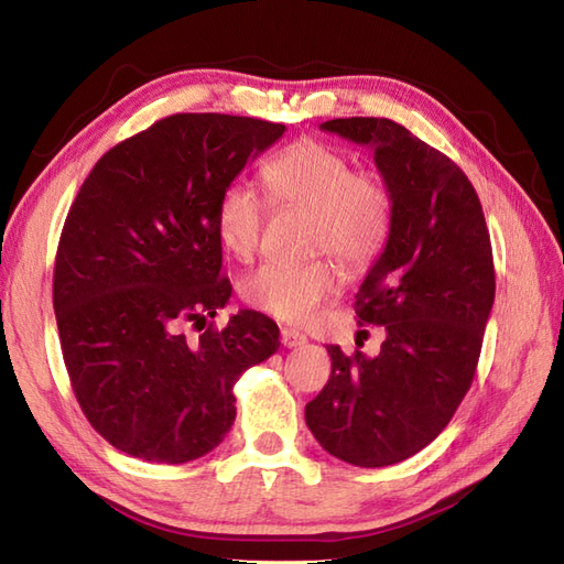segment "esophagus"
I'll use <instances>...</instances> for the list:
<instances>
[{
	"label": "esophagus",
	"mask_w": 564,
	"mask_h": 564,
	"mask_svg": "<svg viewBox=\"0 0 564 564\" xmlns=\"http://www.w3.org/2000/svg\"><path fill=\"white\" fill-rule=\"evenodd\" d=\"M306 343L304 333H299L296 328H282V346L284 348H302Z\"/></svg>",
	"instance_id": "obj_1"
}]
</instances>
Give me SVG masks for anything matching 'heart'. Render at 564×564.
<instances>
[{"label": "heart", "mask_w": 564, "mask_h": 564, "mask_svg": "<svg viewBox=\"0 0 564 564\" xmlns=\"http://www.w3.org/2000/svg\"><path fill=\"white\" fill-rule=\"evenodd\" d=\"M274 206L312 212V246L330 250L350 268L367 265L392 234V192L377 175L355 172L350 158L318 141H296L262 167ZM265 202L246 182L218 194L214 228L228 256L248 262L260 248ZM340 270L330 260L306 265H262L240 282V296L258 312L302 324L336 294Z\"/></svg>", "instance_id": "b5f03b06"}]
</instances>
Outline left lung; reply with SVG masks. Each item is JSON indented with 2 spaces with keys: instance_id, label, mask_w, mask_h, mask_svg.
<instances>
[{
  "instance_id": "1",
  "label": "left lung",
  "mask_w": 564,
  "mask_h": 564,
  "mask_svg": "<svg viewBox=\"0 0 564 564\" xmlns=\"http://www.w3.org/2000/svg\"><path fill=\"white\" fill-rule=\"evenodd\" d=\"M321 129L375 153L394 221L355 294L360 324L384 326L382 348L367 358L328 346L330 377L304 416L333 457L384 467L438 438L473 384L497 286L489 231L465 172L401 123L350 117Z\"/></svg>"
}]
</instances>
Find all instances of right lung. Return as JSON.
<instances>
[{"label":"right lung","instance_id":"right-lung-1","mask_svg":"<svg viewBox=\"0 0 564 564\" xmlns=\"http://www.w3.org/2000/svg\"><path fill=\"white\" fill-rule=\"evenodd\" d=\"M284 123L172 113L99 158L67 212L53 272L63 360L87 421L117 451L180 465L224 441L234 384L280 348V328L231 296L214 212ZM187 325L200 333L189 339Z\"/></svg>","mask_w":564,"mask_h":564}]
</instances>
